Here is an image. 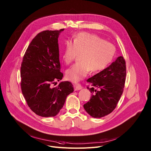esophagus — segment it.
<instances>
[{"instance_id": "esophagus-1", "label": "esophagus", "mask_w": 151, "mask_h": 151, "mask_svg": "<svg viewBox=\"0 0 151 151\" xmlns=\"http://www.w3.org/2000/svg\"><path fill=\"white\" fill-rule=\"evenodd\" d=\"M83 88V87L81 86L80 84H75V89L76 90H80Z\"/></svg>"}]
</instances>
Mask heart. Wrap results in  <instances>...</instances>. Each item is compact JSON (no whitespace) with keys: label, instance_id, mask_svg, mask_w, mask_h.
<instances>
[{"label":"heart","instance_id":"heart-1","mask_svg":"<svg viewBox=\"0 0 151 151\" xmlns=\"http://www.w3.org/2000/svg\"><path fill=\"white\" fill-rule=\"evenodd\" d=\"M115 52L113 44L97 35L87 32L76 34L73 43L70 41L65 43L63 60L68 64L81 54L80 61L66 70L67 78L78 82L84 78L90 70L93 73L103 70L113 60Z\"/></svg>","mask_w":151,"mask_h":151}]
</instances>
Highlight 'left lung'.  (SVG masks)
<instances>
[{
  "instance_id": "8db88e82",
  "label": "left lung",
  "mask_w": 151,
  "mask_h": 151,
  "mask_svg": "<svg viewBox=\"0 0 151 151\" xmlns=\"http://www.w3.org/2000/svg\"><path fill=\"white\" fill-rule=\"evenodd\" d=\"M126 72L125 61L120 56L102 71L87 79L93 86L87 88L93 94L84 108L90 116L101 118L114 110L123 93Z\"/></svg>"
}]
</instances>
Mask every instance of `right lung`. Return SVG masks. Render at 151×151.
<instances>
[{"label":"right lung","mask_w":151,"mask_h":151,"mask_svg":"<svg viewBox=\"0 0 151 151\" xmlns=\"http://www.w3.org/2000/svg\"><path fill=\"white\" fill-rule=\"evenodd\" d=\"M60 31H44L38 34L27 49L21 65V88L28 105L36 114L55 116L66 98L74 91L69 81L53 84L63 77L60 72L58 37Z\"/></svg>","instance_id":"obj_1"}]
</instances>
